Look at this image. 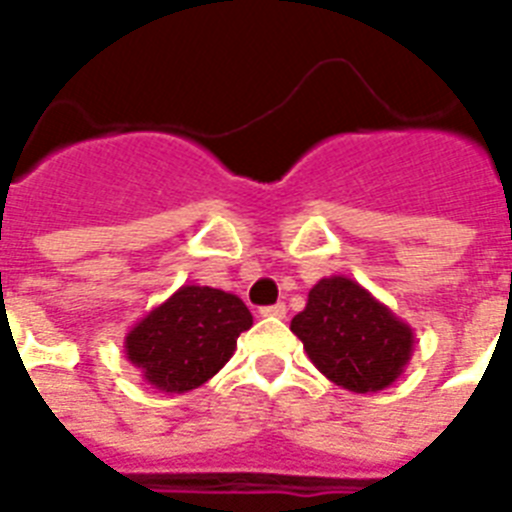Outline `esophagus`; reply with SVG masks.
Returning a JSON list of instances; mask_svg holds the SVG:
<instances>
[{"label":"esophagus","instance_id":"1","mask_svg":"<svg viewBox=\"0 0 512 512\" xmlns=\"http://www.w3.org/2000/svg\"><path fill=\"white\" fill-rule=\"evenodd\" d=\"M260 316H268V319H284V316H287V305L276 303V305H268V308H260Z\"/></svg>","mask_w":512,"mask_h":512}]
</instances>
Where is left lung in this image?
Listing matches in <instances>:
<instances>
[{
  "label": "left lung",
  "instance_id": "left-lung-1",
  "mask_svg": "<svg viewBox=\"0 0 512 512\" xmlns=\"http://www.w3.org/2000/svg\"><path fill=\"white\" fill-rule=\"evenodd\" d=\"M292 332L313 366L353 393L390 388L412 361L414 329L348 276L313 284Z\"/></svg>",
  "mask_w": 512,
  "mask_h": 512
}]
</instances>
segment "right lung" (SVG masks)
<instances>
[{"label": "right lung", "mask_w": 512, "mask_h": 512, "mask_svg": "<svg viewBox=\"0 0 512 512\" xmlns=\"http://www.w3.org/2000/svg\"><path fill=\"white\" fill-rule=\"evenodd\" d=\"M252 313L223 289L185 284L124 337V353L159 393H188L212 380L233 356Z\"/></svg>", "instance_id": "right-lung-1"}]
</instances>
